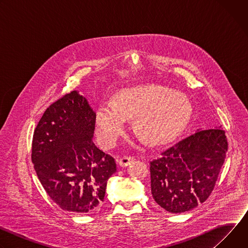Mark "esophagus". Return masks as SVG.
I'll list each match as a JSON object with an SVG mask.
<instances>
[{
  "label": "esophagus",
  "instance_id": "34e87169",
  "mask_svg": "<svg viewBox=\"0 0 248 248\" xmlns=\"http://www.w3.org/2000/svg\"><path fill=\"white\" fill-rule=\"evenodd\" d=\"M134 161V158L132 156H124L120 159L119 164L121 167H127Z\"/></svg>",
  "mask_w": 248,
  "mask_h": 248
}]
</instances>
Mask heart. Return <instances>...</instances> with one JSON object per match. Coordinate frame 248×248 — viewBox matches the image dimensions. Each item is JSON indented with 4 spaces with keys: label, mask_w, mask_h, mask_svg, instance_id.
Masks as SVG:
<instances>
[{
    "label": "heart",
    "mask_w": 248,
    "mask_h": 248,
    "mask_svg": "<svg viewBox=\"0 0 248 248\" xmlns=\"http://www.w3.org/2000/svg\"><path fill=\"white\" fill-rule=\"evenodd\" d=\"M192 113L188 98L160 85L124 91L118 103L103 102L96 112L97 135L104 146L113 145L124 132L127 118H136L138 132L149 142L165 143L187 124Z\"/></svg>",
    "instance_id": "obj_1"
}]
</instances>
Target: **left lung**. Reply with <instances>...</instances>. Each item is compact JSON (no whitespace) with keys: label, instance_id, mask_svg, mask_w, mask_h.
I'll list each match as a JSON object with an SVG mask.
<instances>
[{"label":"left lung","instance_id":"left-lung-1","mask_svg":"<svg viewBox=\"0 0 248 248\" xmlns=\"http://www.w3.org/2000/svg\"><path fill=\"white\" fill-rule=\"evenodd\" d=\"M228 152L222 125L201 129L150 162L154 200L170 213H184L213 191Z\"/></svg>","mask_w":248,"mask_h":248}]
</instances>
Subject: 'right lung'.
Returning <instances> with one entry per match:
<instances>
[{
	"mask_svg": "<svg viewBox=\"0 0 248 248\" xmlns=\"http://www.w3.org/2000/svg\"><path fill=\"white\" fill-rule=\"evenodd\" d=\"M96 114L72 91L49 106L32 140L31 160L44 189L62 210L89 213L104 201L115 159L93 142Z\"/></svg>",
	"mask_w": 248,
	"mask_h": 248,
	"instance_id": "obj_1",
	"label": "right lung"
}]
</instances>
